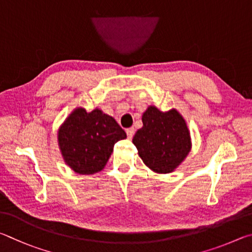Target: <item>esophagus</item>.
Here are the masks:
<instances>
[{
    "label": "esophagus",
    "mask_w": 252,
    "mask_h": 252,
    "mask_svg": "<svg viewBox=\"0 0 252 252\" xmlns=\"http://www.w3.org/2000/svg\"><path fill=\"white\" fill-rule=\"evenodd\" d=\"M126 134H127V137H128V139H131L135 134V129L131 127V128H128L126 130Z\"/></svg>",
    "instance_id": "obj_1"
}]
</instances>
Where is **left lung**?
<instances>
[{
	"mask_svg": "<svg viewBox=\"0 0 252 252\" xmlns=\"http://www.w3.org/2000/svg\"><path fill=\"white\" fill-rule=\"evenodd\" d=\"M142 121L143 127L133 138L139 157L155 173H171L191 149L190 133L184 117L175 108L161 112L149 106Z\"/></svg>",
	"mask_w": 252,
	"mask_h": 252,
	"instance_id": "left-lung-1",
	"label": "left lung"
}]
</instances>
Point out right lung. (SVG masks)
<instances>
[{
	"instance_id": "1",
	"label": "right lung",
	"mask_w": 252,
	"mask_h": 252,
	"mask_svg": "<svg viewBox=\"0 0 252 252\" xmlns=\"http://www.w3.org/2000/svg\"><path fill=\"white\" fill-rule=\"evenodd\" d=\"M127 137L115 119L96 108L87 113L77 107L57 134L62 156L75 173L93 175L104 168L114 145Z\"/></svg>"
}]
</instances>
